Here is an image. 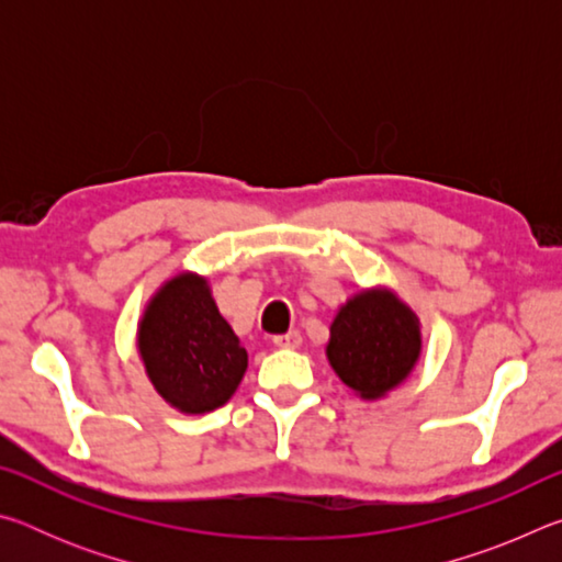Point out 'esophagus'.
Wrapping results in <instances>:
<instances>
[{"label":"esophagus","instance_id":"1","mask_svg":"<svg viewBox=\"0 0 562 562\" xmlns=\"http://www.w3.org/2000/svg\"><path fill=\"white\" fill-rule=\"evenodd\" d=\"M272 341H274V347L294 349V347H300V345H302V335H300L297 329H292V331H284V335H274V337H272Z\"/></svg>","mask_w":562,"mask_h":562}]
</instances>
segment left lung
<instances>
[{"label":"left lung","instance_id":"obj_1","mask_svg":"<svg viewBox=\"0 0 562 562\" xmlns=\"http://www.w3.org/2000/svg\"><path fill=\"white\" fill-rule=\"evenodd\" d=\"M418 349L422 337L414 312L384 290L351 297L329 327V364L364 398L384 396L404 382Z\"/></svg>","mask_w":562,"mask_h":562}]
</instances>
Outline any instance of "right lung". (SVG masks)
Masks as SVG:
<instances>
[{"instance_id": "1", "label": "right lung", "mask_w": 562, "mask_h": 562, "mask_svg": "<svg viewBox=\"0 0 562 562\" xmlns=\"http://www.w3.org/2000/svg\"><path fill=\"white\" fill-rule=\"evenodd\" d=\"M138 349L156 392L186 414H205L235 394L247 351L195 274H178L150 300Z\"/></svg>"}]
</instances>
